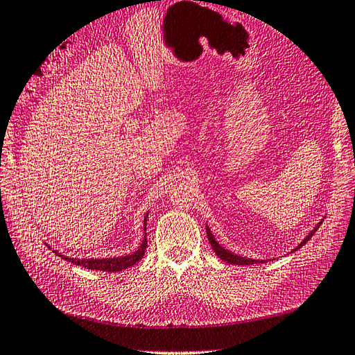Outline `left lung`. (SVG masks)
I'll return each mask as SVG.
<instances>
[{
  "mask_svg": "<svg viewBox=\"0 0 355 355\" xmlns=\"http://www.w3.org/2000/svg\"><path fill=\"white\" fill-rule=\"evenodd\" d=\"M320 225H322V221H318V223L315 225V227L312 229V231L306 235V237L303 239V241L300 243V245H298L297 248H294L291 252H295L297 249H300L303 245H306V241L312 237V235L315 234V231H317L318 227H320ZM206 232H207V239H209V243H211V246H212V249H214V252L217 254L218 259H221L223 261L229 263V265H241V266H243V265H257V263H265V260H260V259H249V257H243V255H239V254H234V252L229 251V249L223 248L217 240H215V237H214V234L211 232L209 226H206Z\"/></svg>",
  "mask_w": 355,
  "mask_h": 355,
  "instance_id": "obj_1",
  "label": "left lung"
}]
</instances>
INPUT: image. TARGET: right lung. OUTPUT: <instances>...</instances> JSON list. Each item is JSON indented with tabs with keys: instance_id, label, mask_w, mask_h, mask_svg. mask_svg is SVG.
I'll use <instances>...</instances> for the list:
<instances>
[{
	"instance_id": "right-lung-1",
	"label": "right lung",
	"mask_w": 355,
	"mask_h": 355,
	"mask_svg": "<svg viewBox=\"0 0 355 355\" xmlns=\"http://www.w3.org/2000/svg\"><path fill=\"white\" fill-rule=\"evenodd\" d=\"M148 212H146V217L143 221V229H144V237L141 245L138 246L137 251L130 252L128 255H121V257H110V259H73V257H66L61 252H58L57 249H52V252L60 255L62 260H67L73 263V265H78L83 268L92 269V270H103V272H120L123 269H128L130 266H134L137 261H140L143 259V255L146 252V248H148V239H146V221H148Z\"/></svg>"
}]
</instances>
